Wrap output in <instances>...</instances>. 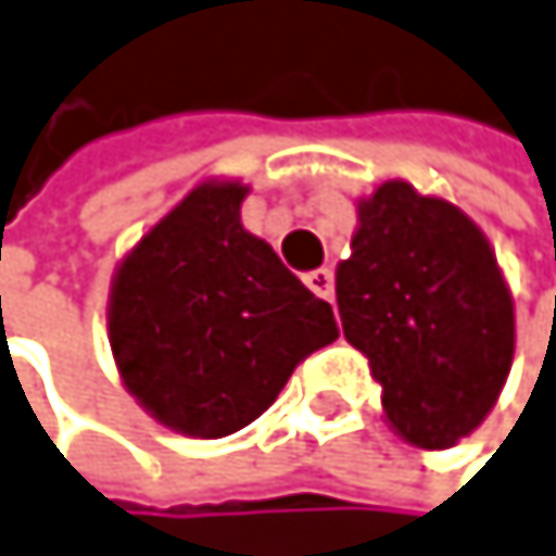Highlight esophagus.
Wrapping results in <instances>:
<instances>
[{"label":"esophagus","mask_w":556,"mask_h":556,"mask_svg":"<svg viewBox=\"0 0 556 556\" xmlns=\"http://www.w3.org/2000/svg\"><path fill=\"white\" fill-rule=\"evenodd\" d=\"M303 283H306L316 296H324V300L333 303V269H327V266L309 269V273L303 276Z\"/></svg>","instance_id":"esophagus-1"}]
</instances>
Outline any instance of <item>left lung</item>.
Returning a JSON list of instances; mask_svg holds the SVG:
<instances>
[{"label":"left lung","instance_id":"1","mask_svg":"<svg viewBox=\"0 0 556 556\" xmlns=\"http://www.w3.org/2000/svg\"><path fill=\"white\" fill-rule=\"evenodd\" d=\"M337 306L407 443L446 451L494 410L514 363V296L480 226L454 203L403 179L359 200Z\"/></svg>","mask_w":556,"mask_h":556}]
</instances>
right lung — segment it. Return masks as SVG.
<instances>
[{"instance_id":"right-lung-1","label":"right lung","mask_w":556,"mask_h":556,"mask_svg":"<svg viewBox=\"0 0 556 556\" xmlns=\"http://www.w3.org/2000/svg\"><path fill=\"white\" fill-rule=\"evenodd\" d=\"M247 193L240 179L189 189L123 256L105 309L126 390L200 440L253 424L296 363L340 337L330 303L243 229Z\"/></svg>"}]
</instances>
